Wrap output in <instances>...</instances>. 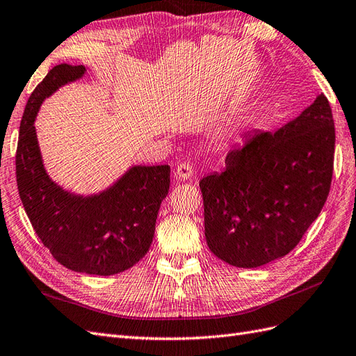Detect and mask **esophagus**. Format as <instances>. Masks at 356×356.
Here are the masks:
<instances>
[{
  "mask_svg": "<svg viewBox=\"0 0 356 356\" xmlns=\"http://www.w3.org/2000/svg\"><path fill=\"white\" fill-rule=\"evenodd\" d=\"M191 175H193V166H191L188 161L179 163L175 169V177L178 179H188Z\"/></svg>",
  "mask_w": 356,
  "mask_h": 356,
  "instance_id": "obj_1",
  "label": "esophagus"
}]
</instances>
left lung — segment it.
I'll use <instances>...</instances> for the list:
<instances>
[{"mask_svg":"<svg viewBox=\"0 0 356 356\" xmlns=\"http://www.w3.org/2000/svg\"><path fill=\"white\" fill-rule=\"evenodd\" d=\"M334 148L332 111L321 94L278 131L256 130L230 149L225 170L199 182L211 252L238 268L292 252L328 197Z\"/></svg>","mask_w":356,"mask_h":356,"instance_id":"left-lung-1","label":"left lung"}]
</instances>
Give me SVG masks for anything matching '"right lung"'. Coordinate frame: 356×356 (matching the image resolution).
<instances>
[{
	"label": "right lung",
	"instance_id": "add662e5",
	"mask_svg": "<svg viewBox=\"0 0 356 356\" xmlns=\"http://www.w3.org/2000/svg\"><path fill=\"white\" fill-rule=\"evenodd\" d=\"M83 73V65L60 64L35 86L19 127L16 181L25 213L56 262L76 273L112 275L129 270L149 250L170 168L134 166L111 188L88 197L51 181L38 149L35 115L46 97Z\"/></svg>",
	"mask_w": 356,
	"mask_h": 356
}]
</instances>
